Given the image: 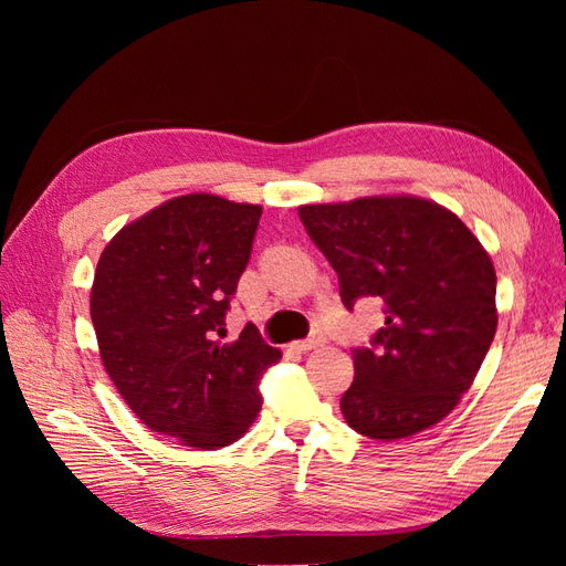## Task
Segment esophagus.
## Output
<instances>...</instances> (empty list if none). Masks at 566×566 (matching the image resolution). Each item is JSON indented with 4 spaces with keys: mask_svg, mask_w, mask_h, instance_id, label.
<instances>
[{
    "mask_svg": "<svg viewBox=\"0 0 566 566\" xmlns=\"http://www.w3.org/2000/svg\"><path fill=\"white\" fill-rule=\"evenodd\" d=\"M321 345H325V335H323V333H312L306 339L297 342L295 349H297V352H310V349H316V347H321Z\"/></svg>",
    "mask_w": 566,
    "mask_h": 566,
    "instance_id": "34e87169",
    "label": "esophagus"
}]
</instances>
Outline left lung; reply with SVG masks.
Instances as JSON below:
<instances>
[{"mask_svg":"<svg viewBox=\"0 0 566 566\" xmlns=\"http://www.w3.org/2000/svg\"><path fill=\"white\" fill-rule=\"evenodd\" d=\"M300 219L337 273L342 304L382 300L385 325L352 349L339 401L370 439H403L447 418L491 347L495 269L462 221L437 202L391 196L302 205Z\"/></svg>","mask_w":566,"mask_h":566,"instance_id":"8db88e82","label":"left lung"}]
</instances>
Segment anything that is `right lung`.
I'll use <instances>...</instances> for the list:
<instances>
[{
  "mask_svg": "<svg viewBox=\"0 0 566 566\" xmlns=\"http://www.w3.org/2000/svg\"><path fill=\"white\" fill-rule=\"evenodd\" d=\"M260 217V205L181 196L132 221L96 264L101 361L139 420L186 447L241 439L262 408V375L281 361L252 323L221 342Z\"/></svg>",
  "mask_w": 566,
  "mask_h": 566,
  "instance_id": "1",
  "label": "right lung"
}]
</instances>
